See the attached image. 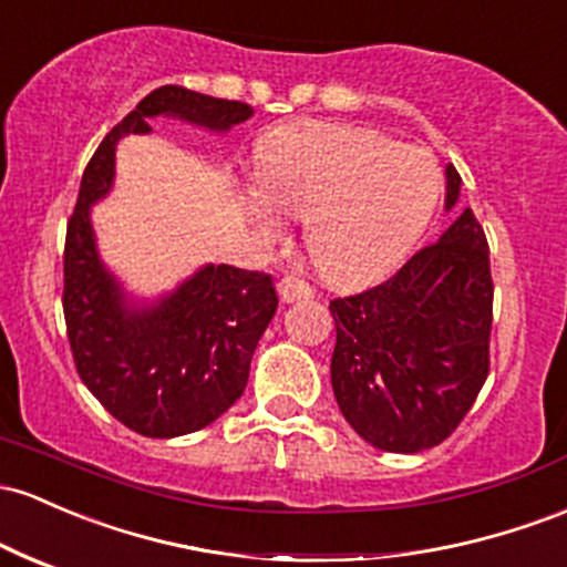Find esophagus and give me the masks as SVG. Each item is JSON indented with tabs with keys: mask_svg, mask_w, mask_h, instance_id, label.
Instances as JSON below:
<instances>
[{
	"mask_svg": "<svg viewBox=\"0 0 567 567\" xmlns=\"http://www.w3.org/2000/svg\"><path fill=\"white\" fill-rule=\"evenodd\" d=\"M277 288H279V298H282L285 303H293V301H301V298H312L315 296V290L309 288L303 279L293 277V274H288V277L279 279Z\"/></svg>",
	"mask_w": 567,
	"mask_h": 567,
	"instance_id": "esophagus-1",
	"label": "esophagus"
}]
</instances>
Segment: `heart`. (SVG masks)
Segmentation results:
<instances>
[{
    "label": "heart",
    "mask_w": 567,
    "mask_h": 567,
    "mask_svg": "<svg viewBox=\"0 0 567 567\" xmlns=\"http://www.w3.org/2000/svg\"><path fill=\"white\" fill-rule=\"evenodd\" d=\"M260 190L247 215L264 239L303 220V247L326 282L358 288L412 252L439 204L433 155L377 128L307 121L274 128L255 151Z\"/></svg>",
    "instance_id": "1"
}]
</instances>
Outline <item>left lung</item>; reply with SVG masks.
Instances as JSON below:
<instances>
[{
    "label": "left lung",
    "mask_w": 567,
    "mask_h": 567,
    "mask_svg": "<svg viewBox=\"0 0 567 567\" xmlns=\"http://www.w3.org/2000/svg\"><path fill=\"white\" fill-rule=\"evenodd\" d=\"M460 183L450 164L446 213ZM331 315V384L352 431L401 455L450 439L489 374L493 274L476 215L463 209L388 282L333 298Z\"/></svg>",
    "instance_id": "left-lung-1"
}]
</instances>
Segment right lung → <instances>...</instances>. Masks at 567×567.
Wrapping results in <instances>:
<instances>
[{"label":"right lung","mask_w":567,"mask_h":567,"mask_svg":"<svg viewBox=\"0 0 567 567\" xmlns=\"http://www.w3.org/2000/svg\"><path fill=\"white\" fill-rule=\"evenodd\" d=\"M158 115L223 134L252 107L161 85L104 136L66 223L61 303L74 365L93 398L128 431L174 439L207 427L245 393L279 298L271 274L209 264L158 301L136 303L102 264L91 207L112 190L117 142L151 134Z\"/></svg>","instance_id":"right-lung-1"}]
</instances>
